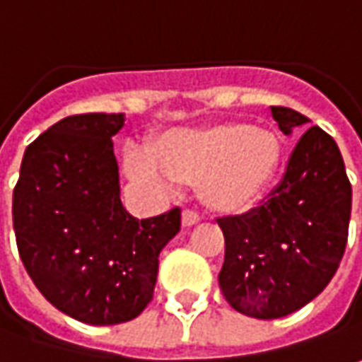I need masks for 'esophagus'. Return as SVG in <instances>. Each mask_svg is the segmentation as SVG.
Returning <instances> with one entry per match:
<instances>
[{
  "label": "esophagus",
  "mask_w": 362,
  "mask_h": 362,
  "mask_svg": "<svg viewBox=\"0 0 362 362\" xmlns=\"http://www.w3.org/2000/svg\"><path fill=\"white\" fill-rule=\"evenodd\" d=\"M198 220H200V216L194 212V210H184L182 212V226H194V224H198Z\"/></svg>",
  "instance_id": "esophagus-1"
}]
</instances>
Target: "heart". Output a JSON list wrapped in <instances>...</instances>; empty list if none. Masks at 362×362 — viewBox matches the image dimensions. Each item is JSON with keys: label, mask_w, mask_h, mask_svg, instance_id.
Listing matches in <instances>:
<instances>
[{"label": "heart", "mask_w": 362, "mask_h": 362, "mask_svg": "<svg viewBox=\"0 0 362 362\" xmlns=\"http://www.w3.org/2000/svg\"><path fill=\"white\" fill-rule=\"evenodd\" d=\"M126 154L134 180L154 186L196 184L200 202L222 214L243 212L274 180L282 158L281 138L248 122H214L158 136L148 148Z\"/></svg>", "instance_id": "b5f03b06"}]
</instances>
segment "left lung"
<instances>
[{
    "label": "left lung",
    "mask_w": 362,
    "mask_h": 362,
    "mask_svg": "<svg viewBox=\"0 0 362 362\" xmlns=\"http://www.w3.org/2000/svg\"><path fill=\"white\" fill-rule=\"evenodd\" d=\"M282 134L310 119L272 106ZM353 190L337 142L313 126L300 136L281 184L262 206L218 218L224 232L220 288L246 317L281 318L325 291L344 255Z\"/></svg>",
    "instance_id": "left-lung-1"
}]
</instances>
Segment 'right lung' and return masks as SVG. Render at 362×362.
<instances>
[{
  "label": "right lung",
  "instance_id": "right-lung-1",
  "mask_svg": "<svg viewBox=\"0 0 362 362\" xmlns=\"http://www.w3.org/2000/svg\"><path fill=\"white\" fill-rule=\"evenodd\" d=\"M124 114H80L37 136L13 190V230L33 284L64 315L119 325L152 300L158 256L180 208L138 220L119 200L114 142Z\"/></svg>",
  "mask_w": 362,
  "mask_h": 362
}]
</instances>
